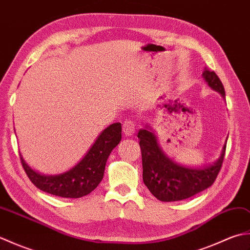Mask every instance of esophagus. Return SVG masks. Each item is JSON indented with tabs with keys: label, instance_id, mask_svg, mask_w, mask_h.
<instances>
[{
	"label": "esophagus",
	"instance_id": "34e87169",
	"mask_svg": "<svg viewBox=\"0 0 250 250\" xmlns=\"http://www.w3.org/2000/svg\"><path fill=\"white\" fill-rule=\"evenodd\" d=\"M135 124L133 120L131 119H126L124 125H122V131H124V133L125 134V136H131L132 134L135 132Z\"/></svg>",
	"mask_w": 250,
	"mask_h": 250
}]
</instances>
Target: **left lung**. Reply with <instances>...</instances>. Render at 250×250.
<instances>
[{"label": "left lung", "instance_id": "8db88e82", "mask_svg": "<svg viewBox=\"0 0 250 250\" xmlns=\"http://www.w3.org/2000/svg\"><path fill=\"white\" fill-rule=\"evenodd\" d=\"M203 77L211 88L226 97L224 84L214 71L205 67ZM137 137L142 150L143 180L150 192L163 202L188 199L210 187L218 176L226 155L225 145L220 158L213 166L202 168L186 167L164 155L158 146L155 134L148 128L141 129Z\"/></svg>", "mask_w": 250, "mask_h": 250}]
</instances>
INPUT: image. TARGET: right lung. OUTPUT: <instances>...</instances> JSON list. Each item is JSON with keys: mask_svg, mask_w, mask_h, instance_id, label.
Here are the masks:
<instances>
[{"mask_svg": "<svg viewBox=\"0 0 250 250\" xmlns=\"http://www.w3.org/2000/svg\"><path fill=\"white\" fill-rule=\"evenodd\" d=\"M121 140V125L113 124L95 141L83 160L68 172L56 176H44L31 169L20 157L24 172L34 186L44 192L61 198L77 199L98 187L104 176L106 161ZM21 156V155H20Z\"/></svg>", "mask_w": 250, "mask_h": 250, "instance_id": "obj_1", "label": "right lung"}]
</instances>
